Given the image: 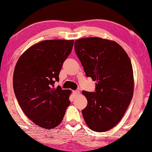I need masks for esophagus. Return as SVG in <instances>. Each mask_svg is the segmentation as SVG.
Here are the masks:
<instances>
[{
	"mask_svg": "<svg viewBox=\"0 0 152 152\" xmlns=\"http://www.w3.org/2000/svg\"><path fill=\"white\" fill-rule=\"evenodd\" d=\"M72 92H73V94H75V95H78V94H80V92L79 91H74Z\"/></svg>",
	"mask_w": 152,
	"mask_h": 152,
	"instance_id": "34e87169",
	"label": "esophagus"
}]
</instances>
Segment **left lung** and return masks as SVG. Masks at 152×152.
<instances>
[{
	"label": "left lung",
	"instance_id": "left-lung-1",
	"mask_svg": "<svg viewBox=\"0 0 152 152\" xmlns=\"http://www.w3.org/2000/svg\"><path fill=\"white\" fill-rule=\"evenodd\" d=\"M74 45L86 75L96 81L95 91H82L88 101L81 111L83 118L92 130H109L120 121L132 99L130 59L118 43L109 39L82 38Z\"/></svg>",
	"mask_w": 152,
	"mask_h": 152
}]
</instances>
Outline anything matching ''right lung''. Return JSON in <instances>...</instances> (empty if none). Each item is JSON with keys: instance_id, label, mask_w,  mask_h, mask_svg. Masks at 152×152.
Returning <instances> with one entry per match:
<instances>
[{"instance_id": "add662e5", "label": "right lung", "mask_w": 152, "mask_h": 152, "mask_svg": "<svg viewBox=\"0 0 152 152\" xmlns=\"http://www.w3.org/2000/svg\"><path fill=\"white\" fill-rule=\"evenodd\" d=\"M74 40L48 39L22 54L15 66L13 87L20 106L35 124L50 129L60 124L71 104L70 90L54 88Z\"/></svg>"}]
</instances>
